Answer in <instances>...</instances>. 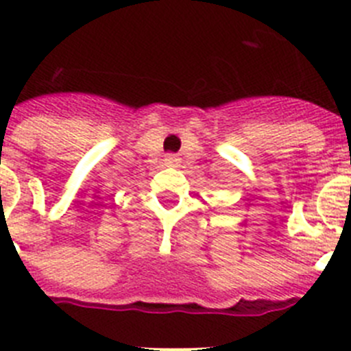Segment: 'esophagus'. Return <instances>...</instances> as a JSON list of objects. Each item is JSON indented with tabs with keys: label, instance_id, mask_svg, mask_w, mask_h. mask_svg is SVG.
I'll use <instances>...</instances> for the list:
<instances>
[{
	"label": "esophagus",
	"instance_id": "obj_1",
	"mask_svg": "<svg viewBox=\"0 0 351 351\" xmlns=\"http://www.w3.org/2000/svg\"><path fill=\"white\" fill-rule=\"evenodd\" d=\"M165 165L171 166V168H176V166L180 165V159L176 156H173V154H169V156L165 157Z\"/></svg>",
	"mask_w": 351,
	"mask_h": 351
}]
</instances>
